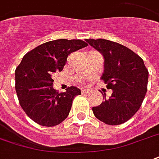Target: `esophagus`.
<instances>
[{
    "instance_id": "esophagus-1",
    "label": "esophagus",
    "mask_w": 159,
    "mask_h": 159,
    "mask_svg": "<svg viewBox=\"0 0 159 159\" xmlns=\"http://www.w3.org/2000/svg\"><path fill=\"white\" fill-rule=\"evenodd\" d=\"M90 93V89H83L82 90V93Z\"/></svg>"
}]
</instances>
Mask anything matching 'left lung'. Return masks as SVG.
<instances>
[{
	"instance_id": "8db88e82",
	"label": "left lung",
	"mask_w": 159,
	"mask_h": 159,
	"mask_svg": "<svg viewBox=\"0 0 159 159\" xmlns=\"http://www.w3.org/2000/svg\"><path fill=\"white\" fill-rule=\"evenodd\" d=\"M103 55L104 81L112 94L97 107H93L95 117L111 125L123 124L137 112L145 98L148 70L143 60L127 47L107 39H86Z\"/></svg>"
}]
</instances>
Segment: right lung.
<instances>
[{"label": "right lung", "instance_id": "right-lung-1", "mask_svg": "<svg viewBox=\"0 0 159 159\" xmlns=\"http://www.w3.org/2000/svg\"><path fill=\"white\" fill-rule=\"evenodd\" d=\"M88 46L81 39L46 42L23 56L15 70V89L20 105L29 118L43 126H55L67 117L76 87L60 93L53 88V74L61 71L70 53Z\"/></svg>", "mask_w": 159, "mask_h": 159}]
</instances>
